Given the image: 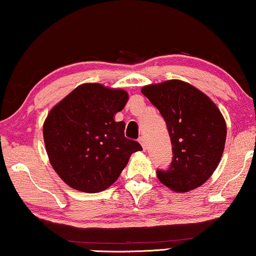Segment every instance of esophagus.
<instances>
[{"label": "esophagus", "instance_id": "34e87169", "mask_svg": "<svg viewBox=\"0 0 256 256\" xmlns=\"http://www.w3.org/2000/svg\"><path fill=\"white\" fill-rule=\"evenodd\" d=\"M138 142L141 143L142 148L146 150V138H144V136H141V138H138Z\"/></svg>", "mask_w": 256, "mask_h": 256}]
</instances>
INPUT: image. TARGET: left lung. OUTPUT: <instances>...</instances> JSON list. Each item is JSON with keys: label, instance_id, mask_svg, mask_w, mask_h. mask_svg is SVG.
<instances>
[{"label": "left lung", "instance_id": "obj_1", "mask_svg": "<svg viewBox=\"0 0 256 256\" xmlns=\"http://www.w3.org/2000/svg\"><path fill=\"white\" fill-rule=\"evenodd\" d=\"M141 92L166 120L172 144L168 170H157L160 182L176 192L197 188L211 177L222 160L226 122L210 98L182 80L144 86Z\"/></svg>", "mask_w": 256, "mask_h": 256}]
</instances>
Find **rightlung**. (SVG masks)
I'll return each mask as SVG.
<instances>
[{
    "instance_id": "obj_1",
    "label": "right lung",
    "mask_w": 256,
    "mask_h": 256,
    "mask_svg": "<svg viewBox=\"0 0 256 256\" xmlns=\"http://www.w3.org/2000/svg\"><path fill=\"white\" fill-rule=\"evenodd\" d=\"M128 101L124 90L82 84L48 114L43 136L50 163L76 190L96 194L118 180L138 142L124 136V122L114 115Z\"/></svg>"
}]
</instances>
